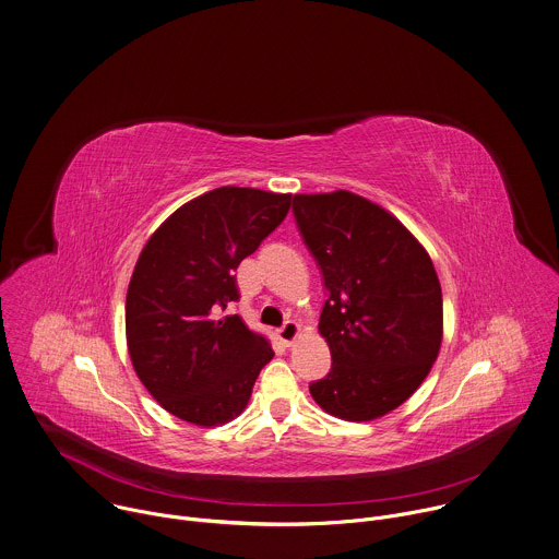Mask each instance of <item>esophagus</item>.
Instances as JSON below:
<instances>
[{
  "label": "esophagus",
  "instance_id": "1",
  "mask_svg": "<svg viewBox=\"0 0 559 559\" xmlns=\"http://www.w3.org/2000/svg\"><path fill=\"white\" fill-rule=\"evenodd\" d=\"M298 333H300V324L294 322V320H289V322H285V324L276 331V337H278L283 344L289 346V344L298 337Z\"/></svg>",
  "mask_w": 559,
  "mask_h": 559
}]
</instances>
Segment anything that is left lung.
Wrapping results in <instances>:
<instances>
[{
	"label": "left lung",
	"instance_id": "obj_1",
	"mask_svg": "<svg viewBox=\"0 0 559 559\" xmlns=\"http://www.w3.org/2000/svg\"><path fill=\"white\" fill-rule=\"evenodd\" d=\"M294 217L329 292L318 329L333 364L309 393L344 421L380 419L421 386L441 348L432 259L395 215L348 191L294 195Z\"/></svg>",
	"mask_w": 559,
	"mask_h": 559
}]
</instances>
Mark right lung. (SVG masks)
<instances>
[{"mask_svg": "<svg viewBox=\"0 0 559 559\" xmlns=\"http://www.w3.org/2000/svg\"><path fill=\"white\" fill-rule=\"evenodd\" d=\"M292 195L222 186L179 206L133 267L124 329L135 376L153 400L202 428L239 417L261 368L265 335L239 316L235 270L285 219Z\"/></svg>", "mask_w": 559, "mask_h": 559, "instance_id": "right-lung-1", "label": "right lung"}]
</instances>
